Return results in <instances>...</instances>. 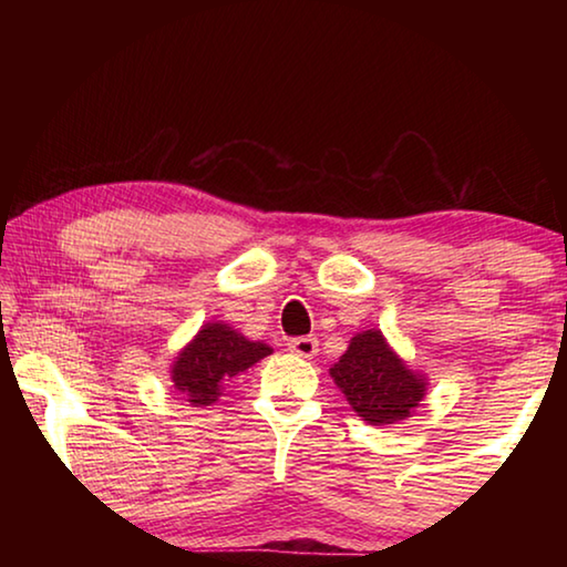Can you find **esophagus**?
I'll list each match as a JSON object with an SVG mask.
<instances>
[{
  "instance_id": "34e87169",
  "label": "esophagus",
  "mask_w": 567,
  "mask_h": 567,
  "mask_svg": "<svg viewBox=\"0 0 567 567\" xmlns=\"http://www.w3.org/2000/svg\"><path fill=\"white\" fill-rule=\"evenodd\" d=\"M318 348L320 342L318 338H312V334H307V338H292L287 342V350L295 352L297 358H315V354H318Z\"/></svg>"
}]
</instances>
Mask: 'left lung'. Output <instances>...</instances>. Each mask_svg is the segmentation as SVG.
Returning <instances> with one entry per match:
<instances>
[{
    "instance_id": "left-lung-1",
    "label": "left lung",
    "mask_w": 567,
    "mask_h": 567,
    "mask_svg": "<svg viewBox=\"0 0 567 567\" xmlns=\"http://www.w3.org/2000/svg\"><path fill=\"white\" fill-rule=\"evenodd\" d=\"M330 375L352 410L370 425L410 417L425 395V382L412 375L378 330L354 334Z\"/></svg>"
}]
</instances>
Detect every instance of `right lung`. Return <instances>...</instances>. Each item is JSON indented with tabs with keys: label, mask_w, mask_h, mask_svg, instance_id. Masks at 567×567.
<instances>
[{
	"label": "right lung",
	"mask_w": 567,
	"mask_h": 567,
	"mask_svg": "<svg viewBox=\"0 0 567 567\" xmlns=\"http://www.w3.org/2000/svg\"><path fill=\"white\" fill-rule=\"evenodd\" d=\"M270 352V344L247 340L223 322H209L179 352L172 368V382L179 392H185L195 408L213 405L223 392L225 380L252 368Z\"/></svg>",
	"instance_id": "1"
}]
</instances>
